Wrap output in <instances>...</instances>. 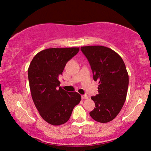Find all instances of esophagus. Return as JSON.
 Segmentation results:
<instances>
[{
  "instance_id": "1",
  "label": "esophagus",
  "mask_w": 151,
  "mask_h": 151,
  "mask_svg": "<svg viewBox=\"0 0 151 151\" xmlns=\"http://www.w3.org/2000/svg\"><path fill=\"white\" fill-rule=\"evenodd\" d=\"M88 99V96L86 95V94L82 96V99H83V100H85V99Z\"/></svg>"
}]
</instances>
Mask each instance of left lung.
<instances>
[{"mask_svg": "<svg viewBox=\"0 0 151 151\" xmlns=\"http://www.w3.org/2000/svg\"><path fill=\"white\" fill-rule=\"evenodd\" d=\"M81 50L87 58L99 94L91 96L95 107L90 112L94 121L106 123L118 115L126 101L129 75L119 54L103 46H86Z\"/></svg>", "mask_w": 151, "mask_h": 151, "instance_id": "left-lung-1", "label": "left lung"}]
</instances>
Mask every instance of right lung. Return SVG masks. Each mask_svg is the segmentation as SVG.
<instances>
[{"label":"right lung","instance_id":"right-lung-1","mask_svg":"<svg viewBox=\"0 0 151 151\" xmlns=\"http://www.w3.org/2000/svg\"><path fill=\"white\" fill-rule=\"evenodd\" d=\"M79 51V47L51 48L33 58L28 69L30 93L36 108L46 122L52 125L65 124L80 103L76 92H67L60 86L58 76L66 64Z\"/></svg>","mask_w":151,"mask_h":151}]
</instances>
